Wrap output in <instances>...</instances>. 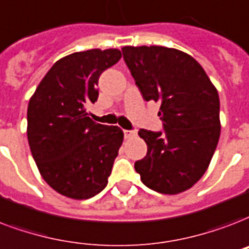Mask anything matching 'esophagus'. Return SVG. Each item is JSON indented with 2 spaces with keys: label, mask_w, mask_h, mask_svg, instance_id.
Returning a JSON list of instances; mask_svg holds the SVG:
<instances>
[{
  "label": "esophagus",
  "mask_w": 249,
  "mask_h": 249,
  "mask_svg": "<svg viewBox=\"0 0 249 249\" xmlns=\"http://www.w3.org/2000/svg\"><path fill=\"white\" fill-rule=\"evenodd\" d=\"M124 136L126 138H132L134 136H137V132L136 130H124Z\"/></svg>",
  "instance_id": "obj_1"
}]
</instances>
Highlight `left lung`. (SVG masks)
<instances>
[{
	"label": "left lung",
	"instance_id": "8db88e82",
	"mask_svg": "<svg viewBox=\"0 0 249 249\" xmlns=\"http://www.w3.org/2000/svg\"><path fill=\"white\" fill-rule=\"evenodd\" d=\"M121 51L143 99L160 103L158 116L163 123L160 132L140 129L147 153L134 168L155 192H184L204 175L217 147V89L202 66L179 49L142 45Z\"/></svg>",
	"mask_w": 249,
	"mask_h": 249
}]
</instances>
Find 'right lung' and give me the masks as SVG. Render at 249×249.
<instances>
[{
	"label": "right lung",
	"mask_w": 249,
	"mask_h": 249,
	"mask_svg": "<svg viewBox=\"0 0 249 249\" xmlns=\"http://www.w3.org/2000/svg\"><path fill=\"white\" fill-rule=\"evenodd\" d=\"M121 58L119 49H89L54 64L27 109V138L43 179L62 196L87 200L107 187L124 133L95 123L87 104L98 100L104 70Z\"/></svg>",
	"instance_id": "obj_1"
}]
</instances>
